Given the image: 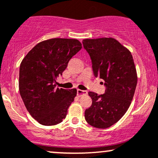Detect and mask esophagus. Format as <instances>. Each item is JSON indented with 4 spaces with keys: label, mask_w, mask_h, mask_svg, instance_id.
I'll return each instance as SVG.
<instances>
[{
    "label": "esophagus",
    "mask_w": 158,
    "mask_h": 158,
    "mask_svg": "<svg viewBox=\"0 0 158 158\" xmlns=\"http://www.w3.org/2000/svg\"><path fill=\"white\" fill-rule=\"evenodd\" d=\"M88 94V92L85 91V90H79V89L77 90V95L79 96V97H81V95H85V94Z\"/></svg>",
    "instance_id": "esophagus-1"
}]
</instances>
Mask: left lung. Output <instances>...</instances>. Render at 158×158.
Returning a JSON list of instances; mask_svg holds the SVG:
<instances>
[{
	"mask_svg": "<svg viewBox=\"0 0 158 158\" xmlns=\"http://www.w3.org/2000/svg\"><path fill=\"white\" fill-rule=\"evenodd\" d=\"M90 55L94 75L105 81L104 94L88 92L92 105L85 110V118L90 126L106 128L126 114L135 94L137 75L131 52L113 38L84 39Z\"/></svg>",
	"mask_w": 158,
	"mask_h": 158,
	"instance_id": "8db88e82",
	"label": "left lung"
}]
</instances>
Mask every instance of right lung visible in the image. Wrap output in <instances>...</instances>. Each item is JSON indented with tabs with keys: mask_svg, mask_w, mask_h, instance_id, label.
<instances>
[{
	"mask_svg": "<svg viewBox=\"0 0 158 158\" xmlns=\"http://www.w3.org/2000/svg\"><path fill=\"white\" fill-rule=\"evenodd\" d=\"M81 49L77 39L45 40L36 44L21 61L20 94L27 110L40 124L54 126L66 117L77 90L56 89V80Z\"/></svg>",
	"mask_w": 158,
	"mask_h": 158,
	"instance_id": "right-lung-1",
	"label": "right lung"
}]
</instances>
